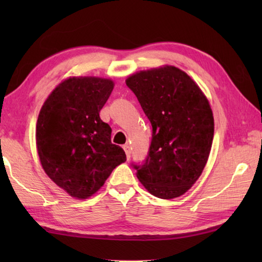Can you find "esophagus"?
Returning <instances> with one entry per match:
<instances>
[{"instance_id": "34e87169", "label": "esophagus", "mask_w": 262, "mask_h": 262, "mask_svg": "<svg viewBox=\"0 0 262 262\" xmlns=\"http://www.w3.org/2000/svg\"><path fill=\"white\" fill-rule=\"evenodd\" d=\"M122 148H123V150H125V152L127 155V159H129L130 158V147L128 144H125Z\"/></svg>"}]
</instances>
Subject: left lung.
I'll list each match as a JSON object with an SVG mask.
<instances>
[{
  "mask_svg": "<svg viewBox=\"0 0 262 262\" xmlns=\"http://www.w3.org/2000/svg\"><path fill=\"white\" fill-rule=\"evenodd\" d=\"M126 84L152 127L147 157L132 166L155 196L178 198L199 179L209 157L214 137L210 105L193 79L172 66L136 73Z\"/></svg>",
  "mask_w": 262,
  "mask_h": 262,
  "instance_id": "obj_1",
  "label": "left lung"
}]
</instances>
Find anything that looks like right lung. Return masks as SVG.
Instances as JSON below:
<instances>
[{
	"label": "right lung",
	"mask_w": 262,
	"mask_h": 262,
	"mask_svg": "<svg viewBox=\"0 0 262 262\" xmlns=\"http://www.w3.org/2000/svg\"><path fill=\"white\" fill-rule=\"evenodd\" d=\"M113 86L105 78H68L39 113L35 140L42 168L74 198L91 196L126 161L123 149L111 142V127L99 117Z\"/></svg>",
	"instance_id": "obj_1"
}]
</instances>
